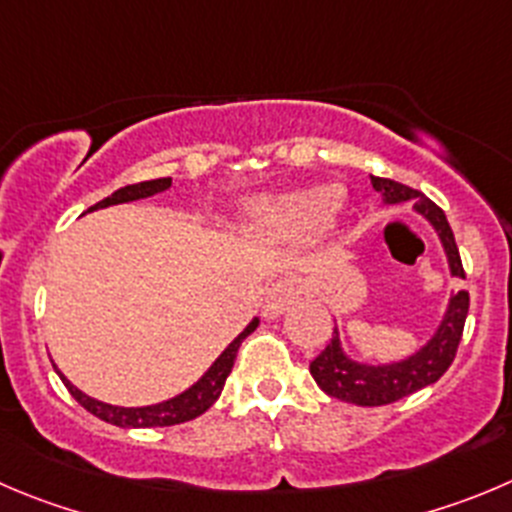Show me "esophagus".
Segmentation results:
<instances>
[{
  "label": "esophagus",
  "instance_id": "obj_1",
  "mask_svg": "<svg viewBox=\"0 0 512 512\" xmlns=\"http://www.w3.org/2000/svg\"><path fill=\"white\" fill-rule=\"evenodd\" d=\"M295 298H298V285L293 280H278L267 290L262 310H265L267 318H278V315H283L293 305Z\"/></svg>",
  "mask_w": 512,
  "mask_h": 512
}]
</instances>
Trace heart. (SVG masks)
Segmentation results:
<instances>
[{
    "mask_svg": "<svg viewBox=\"0 0 512 512\" xmlns=\"http://www.w3.org/2000/svg\"><path fill=\"white\" fill-rule=\"evenodd\" d=\"M343 209V194L336 189H300L283 197L265 199L250 212V229L262 237L290 240L315 229L331 232Z\"/></svg>",
    "mask_w": 512,
    "mask_h": 512,
    "instance_id": "heart-1",
    "label": "heart"
}]
</instances>
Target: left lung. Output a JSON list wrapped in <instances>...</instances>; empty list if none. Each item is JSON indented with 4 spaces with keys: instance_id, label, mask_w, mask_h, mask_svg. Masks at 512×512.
Masks as SVG:
<instances>
[{
    "instance_id": "obj_1",
    "label": "left lung",
    "mask_w": 512,
    "mask_h": 512,
    "mask_svg": "<svg viewBox=\"0 0 512 512\" xmlns=\"http://www.w3.org/2000/svg\"><path fill=\"white\" fill-rule=\"evenodd\" d=\"M371 184H374L376 191H381L384 204L414 202V212L422 214L437 229L452 275L465 278L455 234H452V227L442 209L432 199L424 197L422 191L409 189V186L399 184V181L371 176ZM467 310H470V295L460 290V293L450 298L447 313H444L434 336L417 353L401 358V361H394V364L374 366L353 361L341 348L338 328H333V338L328 341V346L310 361V374H313L315 384L321 386L333 399L348 401V404H356V407L394 404V401L434 384L444 371L450 369V364L455 361L457 346L462 341V331H465Z\"/></svg>"
}]
</instances>
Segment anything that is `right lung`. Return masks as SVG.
<instances>
[{"label": "right lung", "instance_id": "1", "mask_svg": "<svg viewBox=\"0 0 512 512\" xmlns=\"http://www.w3.org/2000/svg\"><path fill=\"white\" fill-rule=\"evenodd\" d=\"M171 186V179H151V181H141V184H128L123 189L113 191L111 197H105L103 202H98L95 207H90L88 212L93 209H103V207H113V204H126V202H136V199H146V197H154L159 191H166ZM257 318L240 333V336L234 338L219 358L214 361L212 366L207 369V374L197 381L194 386H189L186 391H181L179 396L174 399H166L161 404H151V407H113V404H105V401L93 399V396L83 394L78 386L70 384L65 376L60 374V369L55 366V371L60 374L62 384L68 386V391L73 394V399L78 401L80 407L88 409L93 417L103 419L108 424H116V427H126V429H138V427H171V424H181V422H189V419H197L199 414L207 412L212 407L214 401L219 399L224 389V381H227L229 371L234 366V358H237V351H240L242 341L250 336L252 331L257 328Z\"/></svg>", "mask_w": 512, "mask_h": 512}]
</instances>
